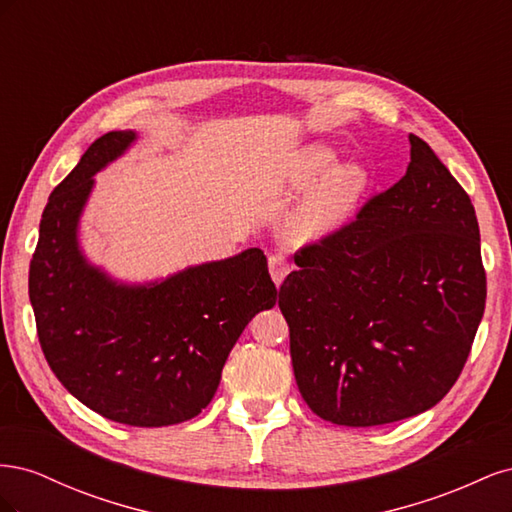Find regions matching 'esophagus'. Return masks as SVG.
Returning <instances> with one entry per match:
<instances>
[{
    "label": "esophagus",
    "mask_w": 512,
    "mask_h": 512,
    "mask_svg": "<svg viewBox=\"0 0 512 512\" xmlns=\"http://www.w3.org/2000/svg\"><path fill=\"white\" fill-rule=\"evenodd\" d=\"M290 269L292 267H290V262L286 260V256H282V254L269 256V271H271L275 286H280L284 282V277L290 273Z\"/></svg>",
    "instance_id": "esophagus-1"
}]
</instances>
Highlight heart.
<instances>
[{
	"mask_svg": "<svg viewBox=\"0 0 512 512\" xmlns=\"http://www.w3.org/2000/svg\"><path fill=\"white\" fill-rule=\"evenodd\" d=\"M335 160L337 153L324 145L305 149L297 170H294V183L305 185L314 181L326 173L335 164ZM367 185L369 175L365 166L356 162L337 164L314 185V190L303 198V203L294 209L286 226L288 237L297 243H309L333 235L352 218Z\"/></svg>",
	"mask_w": 512,
	"mask_h": 512,
	"instance_id": "1",
	"label": "heart"
}]
</instances>
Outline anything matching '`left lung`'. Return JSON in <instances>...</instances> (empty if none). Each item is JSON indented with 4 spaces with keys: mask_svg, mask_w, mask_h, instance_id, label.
<instances>
[{
    "mask_svg": "<svg viewBox=\"0 0 512 512\" xmlns=\"http://www.w3.org/2000/svg\"><path fill=\"white\" fill-rule=\"evenodd\" d=\"M280 288L294 378L324 421L374 427L453 389L485 312L470 196L410 134V164L356 220L294 254Z\"/></svg>",
    "mask_w": 512,
    "mask_h": 512,
    "instance_id": "obj_1",
    "label": "left lung"
}]
</instances>
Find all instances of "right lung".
Masks as SVG:
<instances>
[{"instance_id":"right-lung-1","label":"right lung","mask_w":512,"mask_h":512,"mask_svg":"<svg viewBox=\"0 0 512 512\" xmlns=\"http://www.w3.org/2000/svg\"><path fill=\"white\" fill-rule=\"evenodd\" d=\"M134 141L132 130L100 136L49 196L29 301L46 363L81 404L115 423L166 427L209 406L232 346L277 288L258 247L151 284L89 265L79 220L94 175Z\"/></svg>"}]
</instances>
